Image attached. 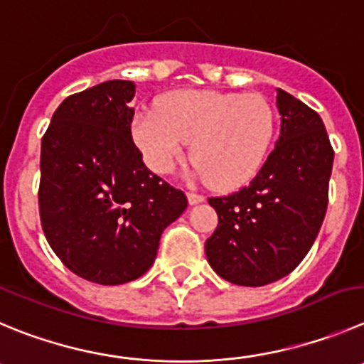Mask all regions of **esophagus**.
Segmentation results:
<instances>
[{"mask_svg":"<svg viewBox=\"0 0 364 364\" xmlns=\"http://www.w3.org/2000/svg\"><path fill=\"white\" fill-rule=\"evenodd\" d=\"M186 198H188L190 205H198V203L205 201V196H201V193H196V192H188L186 193Z\"/></svg>","mask_w":364,"mask_h":364,"instance_id":"1","label":"esophagus"}]
</instances>
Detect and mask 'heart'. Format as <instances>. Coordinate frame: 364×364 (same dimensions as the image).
<instances>
[{"label": "heart", "instance_id": "obj_1", "mask_svg": "<svg viewBox=\"0 0 364 364\" xmlns=\"http://www.w3.org/2000/svg\"><path fill=\"white\" fill-rule=\"evenodd\" d=\"M132 138L158 174L171 172L192 141L193 171L232 190L262 168L274 138V111L262 95L176 91L134 114Z\"/></svg>", "mask_w": 364, "mask_h": 364}]
</instances>
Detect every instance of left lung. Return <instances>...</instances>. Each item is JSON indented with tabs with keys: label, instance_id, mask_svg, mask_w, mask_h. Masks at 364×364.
<instances>
[{
	"label": "left lung",
	"instance_id": "1",
	"mask_svg": "<svg viewBox=\"0 0 364 364\" xmlns=\"http://www.w3.org/2000/svg\"><path fill=\"white\" fill-rule=\"evenodd\" d=\"M280 136L237 192L210 198L219 224L206 240L210 266L237 285L271 284L305 259L323 224L334 149L320 114L278 90Z\"/></svg>",
	"mask_w": 364,
	"mask_h": 364
}]
</instances>
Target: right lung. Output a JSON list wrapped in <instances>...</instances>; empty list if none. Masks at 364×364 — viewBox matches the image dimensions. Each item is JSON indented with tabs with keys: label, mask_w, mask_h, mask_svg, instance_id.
<instances>
[{
	"label": "right lung",
	"mask_w": 364,
	"mask_h": 364,
	"mask_svg": "<svg viewBox=\"0 0 364 364\" xmlns=\"http://www.w3.org/2000/svg\"><path fill=\"white\" fill-rule=\"evenodd\" d=\"M134 93L131 80H107L70 95L41 141L44 235L68 269L102 285L141 277L163 230L188 206L132 141Z\"/></svg>",
	"instance_id": "add662e5"
}]
</instances>
